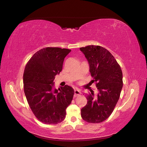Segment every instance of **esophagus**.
I'll return each instance as SVG.
<instances>
[{
    "label": "esophagus",
    "instance_id": "34e87169",
    "mask_svg": "<svg viewBox=\"0 0 147 147\" xmlns=\"http://www.w3.org/2000/svg\"><path fill=\"white\" fill-rule=\"evenodd\" d=\"M80 91L79 89H75V90H74V97H77V96H78L80 94Z\"/></svg>",
    "mask_w": 147,
    "mask_h": 147
}]
</instances>
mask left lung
Returning a JSON list of instances; mask_svg holds the SVG:
<instances>
[{
  "label": "left lung",
  "instance_id": "1",
  "mask_svg": "<svg viewBox=\"0 0 147 147\" xmlns=\"http://www.w3.org/2000/svg\"><path fill=\"white\" fill-rule=\"evenodd\" d=\"M90 66V72L98 90L86 97L87 103L81 110L82 118L89 123L106 120L118 102L123 86L122 72L119 64L110 52L100 46L89 45L80 48Z\"/></svg>",
  "mask_w": 147,
  "mask_h": 147
}]
</instances>
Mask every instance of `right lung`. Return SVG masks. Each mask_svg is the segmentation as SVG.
<instances>
[{
    "label": "right lung",
    "mask_w": 147,
    "mask_h": 147,
    "mask_svg": "<svg viewBox=\"0 0 147 147\" xmlns=\"http://www.w3.org/2000/svg\"><path fill=\"white\" fill-rule=\"evenodd\" d=\"M70 49L47 47L38 51L26 63L23 73V89L32 113L45 124H57L65 119L66 109L74 94L67 85L54 89L55 76L63 68Z\"/></svg>",
    "instance_id": "1"
}]
</instances>
